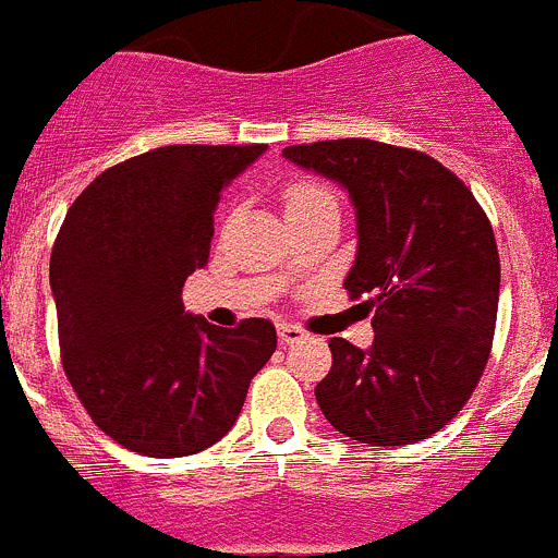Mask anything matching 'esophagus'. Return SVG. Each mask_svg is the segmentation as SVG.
<instances>
[{
  "mask_svg": "<svg viewBox=\"0 0 558 558\" xmlns=\"http://www.w3.org/2000/svg\"><path fill=\"white\" fill-rule=\"evenodd\" d=\"M278 336L283 344H298V341L305 339V330L300 325H289V323H280L278 325Z\"/></svg>",
  "mask_w": 558,
  "mask_h": 558,
  "instance_id": "esophagus-1",
  "label": "esophagus"
}]
</instances>
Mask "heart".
Instances as JSON below:
<instances>
[{
  "instance_id": "obj_1",
  "label": "heart",
  "mask_w": 558,
  "mask_h": 558,
  "mask_svg": "<svg viewBox=\"0 0 558 558\" xmlns=\"http://www.w3.org/2000/svg\"><path fill=\"white\" fill-rule=\"evenodd\" d=\"M323 199H333V194L328 189L316 183H294L286 189L283 203H286V214H294V210L311 208V205L323 203Z\"/></svg>"
}]
</instances>
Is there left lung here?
Wrapping results in <instances>:
<instances>
[{
	"label": "left lung",
	"mask_w": 558,
	"mask_h": 558,
	"mask_svg": "<svg viewBox=\"0 0 558 558\" xmlns=\"http://www.w3.org/2000/svg\"><path fill=\"white\" fill-rule=\"evenodd\" d=\"M286 158L348 189L359 253L344 278L373 311V348L328 341L333 364L316 403L364 445H414L453 420L489 361L500 258L473 192L420 149L336 138Z\"/></svg>",
	"instance_id": "8db88e82"
}]
</instances>
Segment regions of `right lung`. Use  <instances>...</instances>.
I'll return each instance as SVG.
<instances>
[{
  "instance_id": "right-lung-1",
  "label": "right lung",
  "mask_w": 558,
  "mask_h": 558,
  "mask_svg": "<svg viewBox=\"0 0 558 558\" xmlns=\"http://www.w3.org/2000/svg\"><path fill=\"white\" fill-rule=\"evenodd\" d=\"M267 144H172L85 185L52 247L60 361L97 428L133 453L178 459L239 420L278 348L269 319L217 328L183 308L208 264L222 189Z\"/></svg>"
}]
</instances>
